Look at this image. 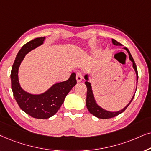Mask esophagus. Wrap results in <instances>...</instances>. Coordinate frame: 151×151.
<instances>
[{
  "instance_id": "34e87169",
  "label": "esophagus",
  "mask_w": 151,
  "mask_h": 151,
  "mask_svg": "<svg viewBox=\"0 0 151 151\" xmlns=\"http://www.w3.org/2000/svg\"><path fill=\"white\" fill-rule=\"evenodd\" d=\"M76 79H77V82H81L82 81V79H83V74H82V72H77V76H76Z\"/></svg>"
}]
</instances>
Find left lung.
Segmentation results:
<instances>
[{
	"instance_id": "1",
	"label": "left lung",
	"mask_w": 151,
	"mask_h": 151,
	"mask_svg": "<svg viewBox=\"0 0 151 151\" xmlns=\"http://www.w3.org/2000/svg\"><path fill=\"white\" fill-rule=\"evenodd\" d=\"M112 44L116 46H122V45L119 42H117L116 40L114 39H112ZM124 50H126L127 52L128 53V55H129V59L130 61L132 63V68L134 70L136 73V76H137V80H138V73H137V66L136 64L134 63L133 58H132L131 54L130 53L129 50H128V48L124 47ZM84 79L86 80V81L85 82V84L86 85V87H87V96H86V107H87L88 111L90 112V113H91L92 115H94L96 117L99 118V119H110V118H112L114 116H116L117 115H119V114H121L123 112L124 110H125L126 108H128V106H129V104L131 103V101L133 99L134 96V95L132 96L131 100H130L129 103H128L127 105H126L125 107H124L123 109L119 110V111H116V112H111V111H108V110H106L105 109H104L103 108H101L99 105H98V104L96 103L95 99H94V94L93 92H92V86L91 83H90L89 81V76H88V74H86L85 76H84ZM136 90H137V86H136ZM136 92V91H135Z\"/></svg>"
}]
</instances>
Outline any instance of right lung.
<instances>
[{"mask_svg":"<svg viewBox=\"0 0 151 151\" xmlns=\"http://www.w3.org/2000/svg\"><path fill=\"white\" fill-rule=\"evenodd\" d=\"M45 37L36 38L25 44L18 52L11 72L12 90L16 101L24 112L36 119H45L57 113L65 96L77 83L73 72L67 81L53 84L41 94H31L21 88L19 79V69L25 55L43 44Z\"/></svg>","mask_w":151,"mask_h":151,"instance_id":"1","label":"right lung"}]
</instances>
